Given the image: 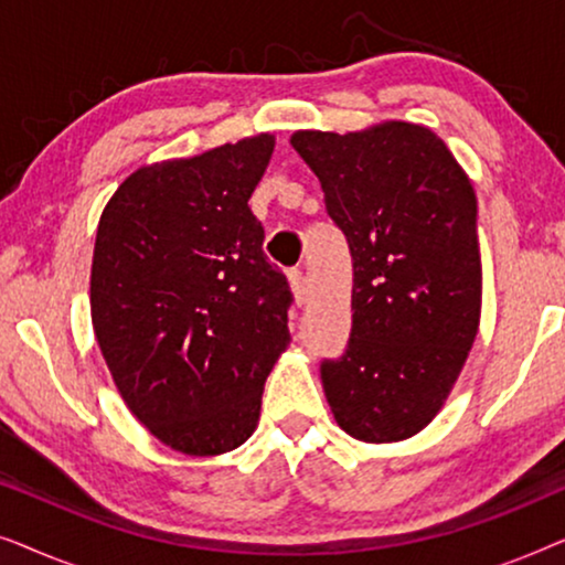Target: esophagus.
<instances>
[{
    "instance_id": "34e87169",
    "label": "esophagus",
    "mask_w": 565,
    "mask_h": 565,
    "mask_svg": "<svg viewBox=\"0 0 565 565\" xmlns=\"http://www.w3.org/2000/svg\"><path fill=\"white\" fill-rule=\"evenodd\" d=\"M288 280H290V290H292V296H296V303H298V306H303L306 300H308V282H306V273H303V269H290Z\"/></svg>"
}]
</instances>
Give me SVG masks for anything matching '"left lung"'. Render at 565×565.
<instances>
[{
  "mask_svg": "<svg viewBox=\"0 0 565 565\" xmlns=\"http://www.w3.org/2000/svg\"><path fill=\"white\" fill-rule=\"evenodd\" d=\"M352 254V334L321 383L339 427L398 443L435 419L481 321L476 192L443 138L414 122L298 130Z\"/></svg>",
  "mask_w": 565,
  "mask_h": 565,
  "instance_id": "obj_1",
  "label": "left lung"
}]
</instances>
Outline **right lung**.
<instances>
[{
    "label": "right lung",
    "mask_w": 565,
    "mask_h": 565,
    "mask_svg": "<svg viewBox=\"0 0 565 565\" xmlns=\"http://www.w3.org/2000/svg\"><path fill=\"white\" fill-rule=\"evenodd\" d=\"M273 151L275 136L259 134L141 167L99 218L97 344L136 419L177 452L244 445L290 342L292 292L249 207Z\"/></svg>",
    "instance_id": "obj_1"
}]
</instances>
